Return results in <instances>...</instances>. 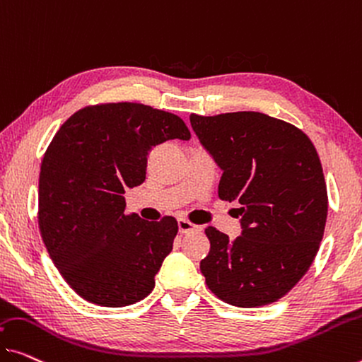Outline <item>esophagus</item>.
I'll return each mask as SVG.
<instances>
[{"label": "esophagus", "instance_id": "34e87169", "mask_svg": "<svg viewBox=\"0 0 362 362\" xmlns=\"http://www.w3.org/2000/svg\"><path fill=\"white\" fill-rule=\"evenodd\" d=\"M177 226H180V231H181V233H187V231L199 230L197 225L191 223V221L186 220V218H180V220H177Z\"/></svg>", "mask_w": 362, "mask_h": 362}]
</instances>
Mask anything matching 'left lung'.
I'll use <instances>...</instances> for the list:
<instances>
[{"label":"left lung","instance_id":"obj_1","mask_svg":"<svg viewBox=\"0 0 362 362\" xmlns=\"http://www.w3.org/2000/svg\"><path fill=\"white\" fill-rule=\"evenodd\" d=\"M191 126L223 170L220 199L241 204L235 241L205 228V283L238 308L275 303L305 275L324 236L329 197L319 153L299 127L259 111L192 113Z\"/></svg>","mask_w":362,"mask_h":362}]
</instances>
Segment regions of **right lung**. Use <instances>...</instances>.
Wrapping results in <instances>:
<instances>
[{"label": "right lung", "instance_id": "1", "mask_svg": "<svg viewBox=\"0 0 362 362\" xmlns=\"http://www.w3.org/2000/svg\"><path fill=\"white\" fill-rule=\"evenodd\" d=\"M170 139H191L180 116L119 102L76 111L49 142L38 228L61 276L86 301L123 308L152 293L177 221L124 215L123 194L146 181L148 152Z\"/></svg>", "mask_w": 362, "mask_h": 362}]
</instances>
